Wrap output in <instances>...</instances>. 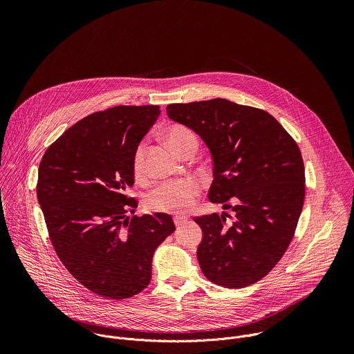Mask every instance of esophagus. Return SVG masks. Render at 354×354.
I'll return each mask as SVG.
<instances>
[{
  "instance_id": "34e87169",
  "label": "esophagus",
  "mask_w": 354,
  "mask_h": 354,
  "mask_svg": "<svg viewBox=\"0 0 354 354\" xmlns=\"http://www.w3.org/2000/svg\"><path fill=\"white\" fill-rule=\"evenodd\" d=\"M186 221H187V217H186V216H175V217H174V223H175L176 227L183 225Z\"/></svg>"
}]
</instances>
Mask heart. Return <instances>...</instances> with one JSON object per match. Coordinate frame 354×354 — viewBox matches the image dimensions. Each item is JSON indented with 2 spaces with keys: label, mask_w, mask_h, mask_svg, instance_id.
I'll return each mask as SVG.
<instances>
[{
  "label": "heart",
  "mask_w": 354,
  "mask_h": 354,
  "mask_svg": "<svg viewBox=\"0 0 354 354\" xmlns=\"http://www.w3.org/2000/svg\"><path fill=\"white\" fill-rule=\"evenodd\" d=\"M194 137L193 133L182 126H172L167 131V138L175 151L189 140ZM133 172L137 178L145 174V145L140 144L133 156ZM200 192V183L194 178H185L178 180H169L154 190H151L147 196V206L161 213H185L192 209L194 200Z\"/></svg>",
  "instance_id": "1"
}]
</instances>
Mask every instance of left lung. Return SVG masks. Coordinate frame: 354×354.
<instances>
[{"label":"left lung","instance_id":"left-lung-1","mask_svg":"<svg viewBox=\"0 0 354 354\" xmlns=\"http://www.w3.org/2000/svg\"><path fill=\"white\" fill-rule=\"evenodd\" d=\"M167 113L205 141L213 158L209 200L234 212L231 223L225 212L194 218L203 231L201 272L227 288L259 281L284 255L304 205L297 142L268 112L223 97L172 104Z\"/></svg>","mask_w":354,"mask_h":354}]
</instances>
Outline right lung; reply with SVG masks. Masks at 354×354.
<instances>
[{
	"instance_id": "obj_1",
	"label": "right lung",
	"mask_w": 354,
	"mask_h": 354,
	"mask_svg": "<svg viewBox=\"0 0 354 354\" xmlns=\"http://www.w3.org/2000/svg\"><path fill=\"white\" fill-rule=\"evenodd\" d=\"M157 105L95 112L47 148L37 201L50 241L66 269L88 290L123 299L144 290L160 243L175 231L169 214L127 217L137 201L133 156L160 116Z\"/></svg>"
}]
</instances>
